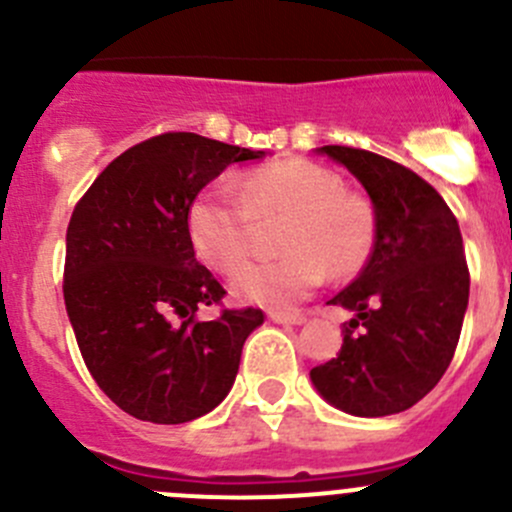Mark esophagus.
<instances>
[{
  "mask_svg": "<svg viewBox=\"0 0 512 512\" xmlns=\"http://www.w3.org/2000/svg\"><path fill=\"white\" fill-rule=\"evenodd\" d=\"M267 317L277 324H294V327L307 322V314H302V312H270Z\"/></svg>",
  "mask_w": 512,
  "mask_h": 512,
  "instance_id": "1",
  "label": "esophagus"
}]
</instances>
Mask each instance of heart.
Listing matches in <instances>:
<instances>
[{"label":"heart","instance_id":"b5f03b06","mask_svg":"<svg viewBox=\"0 0 512 512\" xmlns=\"http://www.w3.org/2000/svg\"><path fill=\"white\" fill-rule=\"evenodd\" d=\"M237 196L223 183L193 195L185 230L195 255L213 270L232 275L252 255L255 220L289 218L277 260L247 265L232 280L240 302L289 309L329 275H359L376 247V215L364 198L344 193L337 173L304 158L250 170Z\"/></svg>","mask_w":512,"mask_h":512}]
</instances>
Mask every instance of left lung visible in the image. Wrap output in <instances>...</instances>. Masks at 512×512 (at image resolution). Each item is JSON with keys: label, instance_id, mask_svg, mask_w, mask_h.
<instances>
[{"label": "left lung", "instance_id": "obj_1", "mask_svg": "<svg viewBox=\"0 0 512 512\" xmlns=\"http://www.w3.org/2000/svg\"><path fill=\"white\" fill-rule=\"evenodd\" d=\"M374 203L376 247L347 289L329 299L356 317L334 359L309 371L319 394L352 416L411 409L441 381L461 337L468 275L456 215L414 170L371 151L322 146Z\"/></svg>", "mask_w": 512, "mask_h": 512}]
</instances>
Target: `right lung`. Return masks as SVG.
Segmentation results:
<instances>
[{
    "instance_id": "add662e5",
    "label": "right lung",
    "mask_w": 512,
    "mask_h": 512,
    "mask_svg": "<svg viewBox=\"0 0 512 512\" xmlns=\"http://www.w3.org/2000/svg\"><path fill=\"white\" fill-rule=\"evenodd\" d=\"M265 151L198 133H160L103 168L66 230L64 302L98 389L126 414L185 423L225 399L262 309H223L225 289L195 260L185 210L232 163Z\"/></svg>"
}]
</instances>
